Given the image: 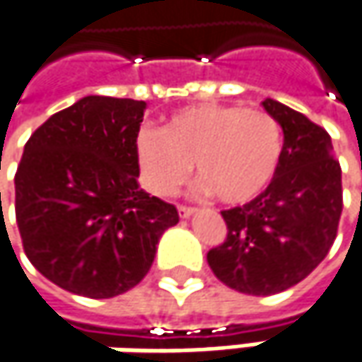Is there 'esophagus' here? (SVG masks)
<instances>
[{"mask_svg":"<svg viewBox=\"0 0 362 362\" xmlns=\"http://www.w3.org/2000/svg\"><path fill=\"white\" fill-rule=\"evenodd\" d=\"M194 211H197V209H194V207H188V205H180V207H178V214H180L182 219H188L190 215H194Z\"/></svg>","mask_w":362,"mask_h":362,"instance_id":"obj_1","label":"esophagus"}]
</instances>
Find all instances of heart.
<instances>
[{
  "label": "heart",
  "instance_id": "obj_1",
  "mask_svg": "<svg viewBox=\"0 0 362 362\" xmlns=\"http://www.w3.org/2000/svg\"><path fill=\"white\" fill-rule=\"evenodd\" d=\"M136 163L151 192L174 194L190 174L223 205L255 201L276 178L284 153L281 126L263 110L199 103L170 115L161 130L141 128Z\"/></svg>",
  "mask_w": 362,
  "mask_h": 362
}]
</instances>
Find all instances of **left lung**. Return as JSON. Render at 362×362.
Listing matches in <instances>:
<instances>
[{
  "mask_svg": "<svg viewBox=\"0 0 362 362\" xmlns=\"http://www.w3.org/2000/svg\"><path fill=\"white\" fill-rule=\"evenodd\" d=\"M284 130V153L272 184L243 207L226 209V240L207 252L228 288L269 296L305 279L325 259L342 215V170L329 134L307 115L265 99Z\"/></svg>",
  "mask_w": 362,
  "mask_h": 362,
  "instance_id": "8db88e82",
  "label": "left lung"
}]
</instances>
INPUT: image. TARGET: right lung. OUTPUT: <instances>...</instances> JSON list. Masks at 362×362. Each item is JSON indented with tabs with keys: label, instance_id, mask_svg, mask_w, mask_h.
I'll return each mask as SVG.
<instances>
[{
	"label": "right lung",
	"instance_id": "obj_1",
	"mask_svg": "<svg viewBox=\"0 0 362 362\" xmlns=\"http://www.w3.org/2000/svg\"><path fill=\"white\" fill-rule=\"evenodd\" d=\"M147 103L90 95L39 126L18 165L16 221L28 261L88 298L134 288L178 209L139 188L134 141Z\"/></svg>",
	"mask_w": 362,
	"mask_h": 362
}]
</instances>
